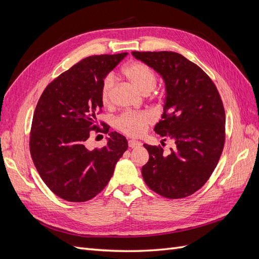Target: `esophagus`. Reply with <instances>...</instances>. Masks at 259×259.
Here are the masks:
<instances>
[{
	"label": "esophagus",
	"mask_w": 259,
	"mask_h": 259,
	"mask_svg": "<svg viewBox=\"0 0 259 259\" xmlns=\"http://www.w3.org/2000/svg\"><path fill=\"white\" fill-rule=\"evenodd\" d=\"M128 146L131 148H137V147L142 146V143L138 142V140H135V139H130L128 140Z\"/></svg>",
	"instance_id": "1"
}]
</instances>
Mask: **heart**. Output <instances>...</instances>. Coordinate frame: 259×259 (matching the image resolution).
I'll return each instance as SVG.
<instances>
[{"label":"heart","mask_w":259,"mask_h":259,"mask_svg":"<svg viewBox=\"0 0 259 259\" xmlns=\"http://www.w3.org/2000/svg\"><path fill=\"white\" fill-rule=\"evenodd\" d=\"M122 73L125 79L144 95L150 93L158 82V75L154 70L142 61L131 62L123 68ZM113 85V77L106 76L100 90V99L104 106L111 104ZM152 122L153 116L149 112L127 111L116 117L115 127L125 135L137 137L143 135Z\"/></svg>","instance_id":"1"}]
</instances>
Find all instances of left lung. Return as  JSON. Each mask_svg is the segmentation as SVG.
Masks as SVG:
<instances>
[{"label": "left lung", "mask_w": 259, "mask_h": 259, "mask_svg": "<svg viewBox=\"0 0 259 259\" xmlns=\"http://www.w3.org/2000/svg\"><path fill=\"white\" fill-rule=\"evenodd\" d=\"M132 54L165 81L164 112L154 132L176 144L167 155L161 146L144 145L149 152V160L142 168L145 183L164 198L189 197L204 186L223 152L226 117L221 95L210 77L183 55Z\"/></svg>", "instance_id": "1"}]
</instances>
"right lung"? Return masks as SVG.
Returning <instances> with one entry per match:
<instances>
[{
	"mask_svg": "<svg viewBox=\"0 0 259 259\" xmlns=\"http://www.w3.org/2000/svg\"><path fill=\"white\" fill-rule=\"evenodd\" d=\"M127 55H95L77 62L52 81L37 101L30 132V153L43 182L57 197L85 202L104 190L114 166L127 149V140L116 132L103 148L90 150L86 142L98 127L101 84Z\"/></svg>",
	"mask_w": 259,
	"mask_h": 259,
	"instance_id": "add662e5",
	"label": "right lung"
}]
</instances>
